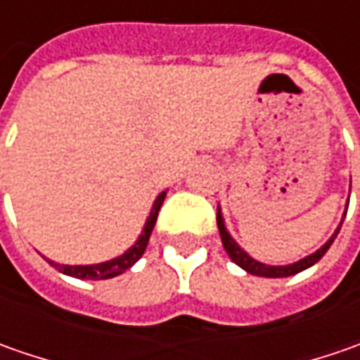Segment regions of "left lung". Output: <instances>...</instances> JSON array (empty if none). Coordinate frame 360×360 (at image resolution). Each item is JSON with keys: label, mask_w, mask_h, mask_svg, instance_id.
<instances>
[{"label": "left lung", "mask_w": 360, "mask_h": 360, "mask_svg": "<svg viewBox=\"0 0 360 360\" xmlns=\"http://www.w3.org/2000/svg\"><path fill=\"white\" fill-rule=\"evenodd\" d=\"M347 208H349V202H347V206H345V212H342V216H347ZM216 224H218V230H220L222 246H224L226 255L230 256V260H232L234 264H238L242 270H246L248 274H255V276H264V278H286V276H292V274H298V272H302V270L311 269L312 264H316V262L326 255V250L330 248V244L335 242L337 234H339L340 226H342V218H340V224L337 226V230L330 234V238H328V240H326L319 250H314L312 255L304 256V258H300V260H297V262H290V264H278V266H274V264H264V262H260V260L252 258V256L248 255V252L242 248L238 242L230 236V232L226 230V224H224V218H222V210H220V206H218V212H216Z\"/></svg>", "instance_id": "1"}]
</instances>
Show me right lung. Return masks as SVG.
Instances as JSON below:
<instances>
[{"mask_svg":"<svg viewBox=\"0 0 360 360\" xmlns=\"http://www.w3.org/2000/svg\"><path fill=\"white\" fill-rule=\"evenodd\" d=\"M166 192L168 190L160 192L158 196H156V200L152 204V210H150V216L146 218L144 229L140 232L138 240L134 242L126 252H122L116 258H110V260L98 262V264H60V262H53V260H48V258L46 260H48L53 269L60 270L62 274L74 276V278H79V281H108V278H114V276L124 274L126 270L131 269L142 258V255H144L148 240H150V234H152L154 224H156V218H158L160 206H162V202L166 198Z\"/></svg>","mask_w":360,"mask_h":360,"instance_id":"add662e5","label":"right lung"}]
</instances>
